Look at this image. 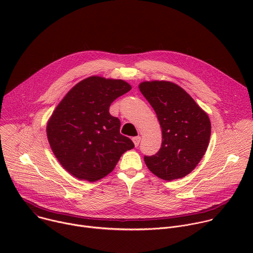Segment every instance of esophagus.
I'll return each mask as SVG.
<instances>
[{
	"label": "esophagus",
	"instance_id": "obj_1",
	"mask_svg": "<svg viewBox=\"0 0 253 253\" xmlns=\"http://www.w3.org/2000/svg\"><path fill=\"white\" fill-rule=\"evenodd\" d=\"M133 143H134V145H135V147H137L138 145H139V143H140V140H141V137L140 136H136V137H134L133 139Z\"/></svg>",
	"mask_w": 253,
	"mask_h": 253
}]
</instances>
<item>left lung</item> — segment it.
Returning <instances> with one entry per match:
<instances>
[{"instance_id":"8db88e82","label":"left lung","mask_w":253,"mask_h":253,"mask_svg":"<svg viewBox=\"0 0 253 253\" xmlns=\"http://www.w3.org/2000/svg\"><path fill=\"white\" fill-rule=\"evenodd\" d=\"M139 89L152 106L162 129L160 150L144 156V161L153 174L167 181L186 176L208 147V115L187 92L172 82H142Z\"/></svg>"}]
</instances>
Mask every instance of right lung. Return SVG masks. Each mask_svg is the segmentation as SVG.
Masks as SVG:
<instances>
[{
  "instance_id": "1",
  "label": "right lung",
  "mask_w": 253,
  "mask_h": 253,
  "mask_svg": "<svg viewBox=\"0 0 253 253\" xmlns=\"http://www.w3.org/2000/svg\"><path fill=\"white\" fill-rule=\"evenodd\" d=\"M131 90L123 80L91 76L72 88L47 124L50 146L60 164L80 180L94 182L113 171L121 155L134 148L120 134L111 103Z\"/></svg>"
}]
</instances>
